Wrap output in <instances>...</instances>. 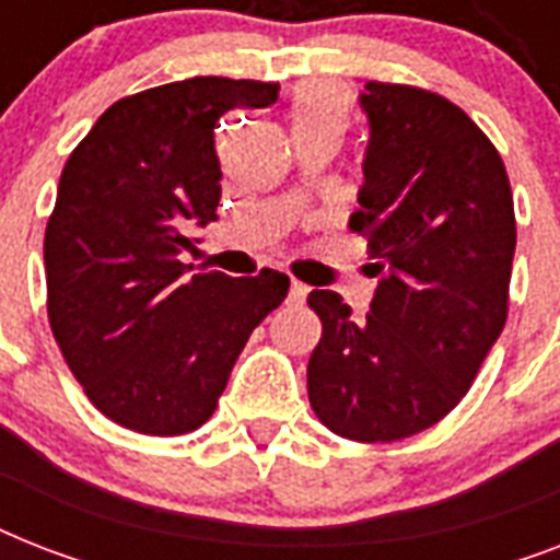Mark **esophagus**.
<instances>
[{
	"mask_svg": "<svg viewBox=\"0 0 560 560\" xmlns=\"http://www.w3.org/2000/svg\"><path fill=\"white\" fill-rule=\"evenodd\" d=\"M307 296V288L305 284H299V281H290V290H288V302L299 305V302H305Z\"/></svg>",
	"mask_w": 560,
	"mask_h": 560,
	"instance_id": "34e87169",
	"label": "esophagus"
}]
</instances>
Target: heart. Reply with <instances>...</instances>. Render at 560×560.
Instances as JSON below:
<instances>
[{
  "instance_id": "1",
  "label": "heart",
  "mask_w": 560,
  "mask_h": 560,
  "mask_svg": "<svg viewBox=\"0 0 560 560\" xmlns=\"http://www.w3.org/2000/svg\"><path fill=\"white\" fill-rule=\"evenodd\" d=\"M290 127H293V136H340L342 127H346V98L331 86H316V90L302 92L290 107Z\"/></svg>"
}]
</instances>
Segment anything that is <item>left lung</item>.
Returning <instances> with one entry per match:
<instances>
[{
  "mask_svg": "<svg viewBox=\"0 0 560 560\" xmlns=\"http://www.w3.org/2000/svg\"><path fill=\"white\" fill-rule=\"evenodd\" d=\"M360 209L377 279L366 319L334 290L307 305L323 340L307 363V398L328 430L398 442L451 412L509 314L514 200L486 133L435 92L369 81Z\"/></svg>",
  "mask_w": 560,
  "mask_h": 560,
  "instance_id": "8db88e82",
  "label": "left lung"
}]
</instances>
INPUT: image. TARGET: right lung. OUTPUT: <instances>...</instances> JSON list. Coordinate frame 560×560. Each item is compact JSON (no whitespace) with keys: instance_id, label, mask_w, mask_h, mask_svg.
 I'll list each match as a JSON object with an SVG mask.
<instances>
[{"instance_id":"obj_1","label":"right lung","mask_w":560,"mask_h":560,"mask_svg":"<svg viewBox=\"0 0 560 560\" xmlns=\"http://www.w3.org/2000/svg\"><path fill=\"white\" fill-rule=\"evenodd\" d=\"M279 101V83L188 78L116 101L66 162L46 226L48 323L90 400L148 435L191 433L218 407L284 272L229 279L179 261L218 220L214 127Z\"/></svg>"}]
</instances>
